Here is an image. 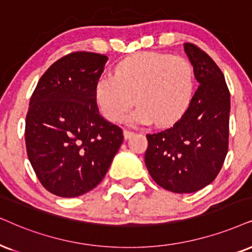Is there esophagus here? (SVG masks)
Wrapping results in <instances>:
<instances>
[{"label": "esophagus", "mask_w": 252, "mask_h": 252, "mask_svg": "<svg viewBox=\"0 0 252 252\" xmlns=\"http://www.w3.org/2000/svg\"><path fill=\"white\" fill-rule=\"evenodd\" d=\"M133 131H131V130H126V129H124V131H123V135H124V138L126 139H129L130 137H131L132 135H133Z\"/></svg>", "instance_id": "34e87169"}]
</instances>
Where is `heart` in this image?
<instances>
[{"instance_id":"b5f03b06","label":"heart","mask_w":252,"mask_h":252,"mask_svg":"<svg viewBox=\"0 0 252 252\" xmlns=\"http://www.w3.org/2000/svg\"><path fill=\"white\" fill-rule=\"evenodd\" d=\"M195 73L192 63L181 56L150 52L121 62L114 76H101L94 96L101 114L111 122L128 116L131 124L166 126L178 122L192 103Z\"/></svg>"}]
</instances>
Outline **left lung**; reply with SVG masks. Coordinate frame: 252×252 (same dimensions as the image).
<instances>
[{"label":"left lung","instance_id":"obj_1","mask_svg":"<svg viewBox=\"0 0 252 252\" xmlns=\"http://www.w3.org/2000/svg\"><path fill=\"white\" fill-rule=\"evenodd\" d=\"M199 87L185 115L171 128L148 133L145 165L159 186L173 193L203 189L221 171L228 152L230 93L224 75L205 51L184 44Z\"/></svg>","mask_w":252,"mask_h":252}]
</instances>
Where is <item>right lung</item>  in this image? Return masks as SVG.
<instances>
[{"label": "right lung", "mask_w": 252, "mask_h": 252, "mask_svg": "<svg viewBox=\"0 0 252 252\" xmlns=\"http://www.w3.org/2000/svg\"><path fill=\"white\" fill-rule=\"evenodd\" d=\"M108 57L75 51L41 75L25 119L29 160L50 193L74 197L96 187L123 142L98 113L94 89Z\"/></svg>", "instance_id": "right-lung-1"}]
</instances>
